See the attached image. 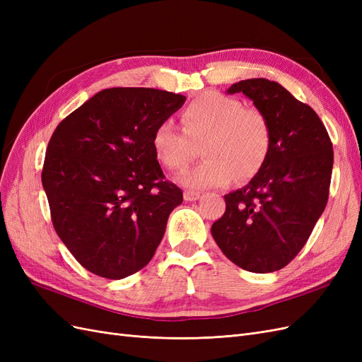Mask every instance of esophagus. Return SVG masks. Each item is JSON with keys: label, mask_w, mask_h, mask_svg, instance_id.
<instances>
[{"label": "esophagus", "mask_w": 362, "mask_h": 362, "mask_svg": "<svg viewBox=\"0 0 362 362\" xmlns=\"http://www.w3.org/2000/svg\"><path fill=\"white\" fill-rule=\"evenodd\" d=\"M199 198H201V193H198V192H190V190L184 192V199L185 201H198Z\"/></svg>", "instance_id": "1"}]
</instances>
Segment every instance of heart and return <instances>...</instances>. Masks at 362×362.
Wrapping results in <instances>:
<instances>
[{"label": "heart", "instance_id": "heart-1", "mask_svg": "<svg viewBox=\"0 0 362 362\" xmlns=\"http://www.w3.org/2000/svg\"><path fill=\"white\" fill-rule=\"evenodd\" d=\"M184 131L170 120L160 122L152 133V149L169 170H182L202 146L205 160L182 173L180 181L192 189L218 187L247 181L264 166L272 148V125L257 107H245L234 96L210 90L193 100L181 113Z\"/></svg>", "mask_w": 362, "mask_h": 362}]
</instances>
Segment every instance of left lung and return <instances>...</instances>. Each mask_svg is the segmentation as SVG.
Listing matches in <instances>:
<instances>
[{"instance_id": "left-lung-1", "label": "left lung", "mask_w": 362, "mask_h": 362, "mask_svg": "<svg viewBox=\"0 0 362 362\" xmlns=\"http://www.w3.org/2000/svg\"><path fill=\"white\" fill-rule=\"evenodd\" d=\"M264 112L272 148L245 187L225 194V214L211 234L225 257L254 273L286 267L308 242L329 198L334 151L317 113L266 78L233 84Z\"/></svg>"}]
</instances>
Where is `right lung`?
I'll return each instance as SVG.
<instances>
[{"mask_svg": "<svg viewBox=\"0 0 362 362\" xmlns=\"http://www.w3.org/2000/svg\"><path fill=\"white\" fill-rule=\"evenodd\" d=\"M184 101L166 90L112 87L52 133L42 169L51 221L74 258L95 275L122 279L144 269L182 202L151 139Z\"/></svg>", "mask_w": 362, "mask_h": 362, "instance_id": "add662e5", "label": "right lung"}]
</instances>
